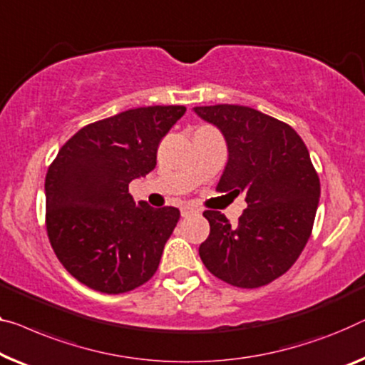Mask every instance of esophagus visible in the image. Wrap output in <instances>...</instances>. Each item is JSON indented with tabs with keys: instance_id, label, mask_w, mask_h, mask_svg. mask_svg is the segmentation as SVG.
Segmentation results:
<instances>
[{
	"instance_id": "1",
	"label": "esophagus",
	"mask_w": 365,
	"mask_h": 365,
	"mask_svg": "<svg viewBox=\"0 0 365 365\" xmlns=\"http://www.w3.org/2000/svg\"><path fill=\"white\" fill-rule=\"evenodd\" d=\"M180 213H182V216H183V217H187V216H190V215L197 213V210H195L193 206L185 205V206H182V208H180Z\"/></svg>"
}]
</instances>
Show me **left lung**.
I'll list each match as a JSON object with an SVG mask.
<instances>
[{"instance_id":"obj_1","label":"left lung","mask_w":365,"mask_h":365,"mask_svg":"<svg viewBox=\"0 0 365 365\" xmlns=\"http://www.w3.org/2000/svg\"><path fill=\"white\" fill-rule=\"evenodd\" d=\"M193 111L225 135L227 164L217 192L246 193L237 226L208 210L210 236L200 246L205 267L226 284L257 288L295 264L312 235L319 178L309 152L288 124L254 108L197 106Z\"/></svg>"}]
</instances>
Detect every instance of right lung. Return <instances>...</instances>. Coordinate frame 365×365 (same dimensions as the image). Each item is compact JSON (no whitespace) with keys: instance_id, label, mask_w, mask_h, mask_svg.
Masks as SVG:
<instances>
[{"instance_id":"obj_1","label":"right lung","mask_w":365,"mask_h":365,"mask_svg":"<svg viewBox=\"0 0 365 365\" xmlns=\"http://www.w3.org/2000/svg\"><path fill=\"white\" fill-rule=\"evenodd\" d=\"M185 106L135 108L81 128L46 175V226L70 275L101 293L145 284L159 267L180 211L152 208L129 183L157 164V148Z\"/></svg>"}]
</instances>
